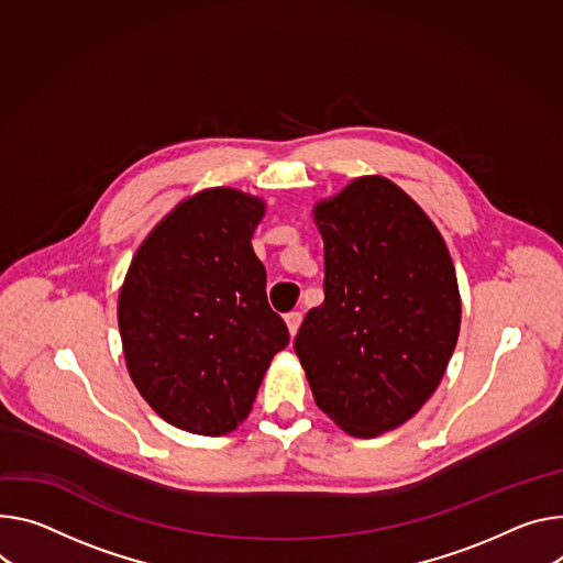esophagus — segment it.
<instances>
[{"mask_svg": "<svg viewBox=\"0 0 563 563\" xmlns=\"http://www.w3.org/2000/svg\"><path fill=\"white\" fill-rule=\"evenodd\" d=\"M300 321H302V314H300V312H289V314L285 317V323H287V330H289L291 336H296V332H298V328H300Z\"/></svg>", "mask_w": 563, "mask_h": 563, "instance_id": "obj_1", "label": "esophagus"}]
</instances>
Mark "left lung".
I'll return each mask as SVG.
<instances>
[{"mask_svg": "<svg viewBox=\"0 0 563 563\" xmlns=\"http://www.w3.org/2000/svg\"><path fill=\"white\" fill-rule=\"evenodd\" d=\"M325 300L294 350L321 411L354 438L411 420L460 332V291L429 216L386 177H360L314 207Z\"/></svg>", "mask_w": 563, "mask_h": 563, "instance_id": "obj_1", "label": "left lung"}]
</instances>
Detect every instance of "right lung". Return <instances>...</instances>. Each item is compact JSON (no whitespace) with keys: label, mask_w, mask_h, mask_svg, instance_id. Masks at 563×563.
<instances>
[{"label":"right lung","mask_w":563,"mask_h":563,"mask_svg":"<svg viewBox=\"0 0 563 563\" xmlns=\"http://www.w3.org/2000/svg\"><path fill=\"white\" fill-rule=\"evenodd\" d=\"M265 201L201 190L175 207L134 253L119 294L125 364L141 397L168 424L224 435L289 343L267 302V272L251 238Z\"/></svg>","instance_id":"right-lung-1"}]
</instances>
